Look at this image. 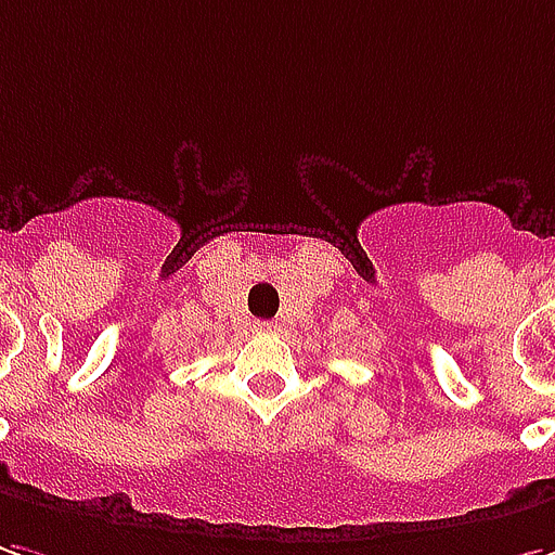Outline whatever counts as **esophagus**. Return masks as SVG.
I'll return each instance as SVG.
<instances>
[{
	"label": "esophagus",
	"mask_w": 555,
	"mask_h": 555,
	"mask_svg": "<svg viewBox=\"0 0 555 555\" xmlns=\"http://www.w3.org/2000/svg\"><path fill=\"white\" fill-rule=\"evenodd\" d=\"M255 333H276L273 321H255Z\"/></svg>",
	"instance_id": "1"
}]
</instances>
